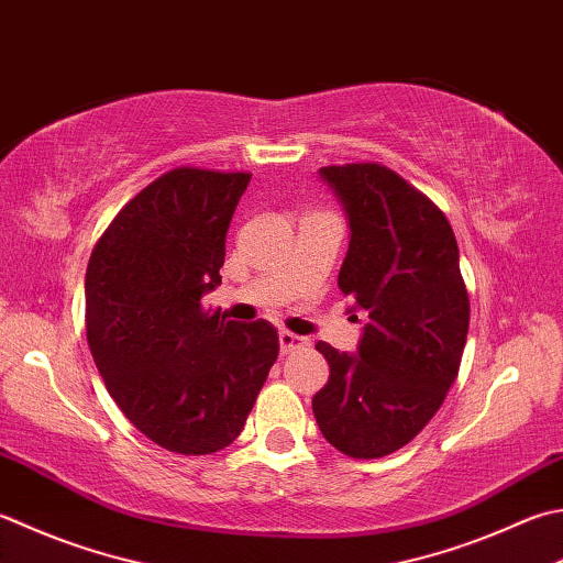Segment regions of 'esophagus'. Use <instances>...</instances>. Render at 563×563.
I'll list each match as a JSON object with an SVG mask.
<instances>
[{
	"mask_svg": "<svg viewBox=\"0 0 563 563\" xmlns=\"http://www.w3.org/2000/svg\"><path fill=\"white\" fill-rule=\"evenodd\" d=\"M278 341H280V351H283V354H292V351L307 346V339L297 336V334H290V332H280V334H278Z\"/></svg>",
	"mask_w": 563,
	"mask_h": 563,
	"instance_id": "1",
	"label": "esophagus"
}]
</instances>
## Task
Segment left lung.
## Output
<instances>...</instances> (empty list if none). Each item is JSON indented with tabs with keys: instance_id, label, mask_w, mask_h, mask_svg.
Wrapping results in <instances>:
<instances>
[{
	"instance_id": "8db88e82",
	"label": "left lung",
	"mask_w": 563,
	"mask_h": 563,
	"mask_svg": "<svg viewBox=\"0 0 563 563\" xmlns=\"http://www.w3.org/2000/svg\"><path fill=\"white\" fill-rule=\"evenodd\" d=\"M319 178L346 214L339 290L363 332L354 354L317 344L329 380L312 410L341 454L380 459L422 432L456 380L471 312L459 246L446 217L385 165H327Z\"/></svg>"
}]
</instances>
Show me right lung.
<instances>
[{
	"label": "right lung",
	"mask_w": 563,
	"mask_h": 563,
	"mask_svg": "<svg viewBox=\"0 0 563 563\" xmlns=\"http://www.w3.org/2000/svg\"><path fill=\"white\" fill-rule=\"evenodd\" d=\"M249 173L175 168L131 200L87 263L85 324L119 410L151 442L214 454L246 424L278 358L266 319L224 322L202 310Z\"/></svg>",
	"instance_id": "add662e5"
}]
</instances>
